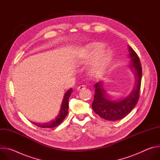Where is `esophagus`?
<instances>
[{"label": "esophagus", "instance_id": "1", "mask_svg": "<svg viewBox=\"0 0 160 160\" xmlns=\"http://www.w3.org/2000/svg\"><path fill=\"white\" fill-rule=\"evenodd\" d=\"M85 86L83 85H80V86H78V87H77V90H82L85 89Z\"/></svg>", "mask_w": 160, "mask_h": 160}]
</instances>
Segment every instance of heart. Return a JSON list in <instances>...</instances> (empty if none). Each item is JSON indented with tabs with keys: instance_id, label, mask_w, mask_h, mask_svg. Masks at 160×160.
Masks as SVG:
<instances>
[{
	"instance_id": "b5f03b06",
	"label": "heart",
	"mask_w": 160,
	"mask_h": 160,
	"mask_svg": "<svg viewBox=\"0 0 160 160\" xmlns=\"http://www.w3.org/2000/svg\"><path fill=\"white\" fill-rule=\"evenodd\" d=\"M104 48V44L102 43H90L87 45L79 58L82 62H85L92 59L97 56L90 70L91 75L96 78L100 77L103 74L105 68L109 64L111 58V51L109 49L102 50Z\"/></svg>"
}]
</instances>
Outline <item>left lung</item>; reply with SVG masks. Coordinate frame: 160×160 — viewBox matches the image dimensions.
I'll return each mask as SVG.
<instances>
[{
  "label": "left lung",
  "instance_id": "1",
  "mask_svg": "<svg viewBox=\"0 0 160 160\" xmlns=\"http://www.w3.org/2000/svg\"><path fill=\"white\" fill-rule=\"evenodd\" d=\"M128 51L129 56L131 58L130 67L132 70H134L136 77L135 86L130 94L123 99L111 101L108 99L109 96L102 88V83L101 81L94 85L96 89L92 108L100 117L108 121H116L123 118L132 111L139 101L142 67L137 53L130 46H128Z\"/></svg>",
  "mask_w": 160,
  "mask_h": 160
}]
</instances>
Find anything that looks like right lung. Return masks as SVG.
Wrapping results in <instances>:
<instances>
[{
	"mask_svg": "<svg viewBox=\"0 0 160 160\" xmlns=\"http://www.w3.org/2000/svg\"><path fill=\"white\" fill-rule=\"evenodd\" d=\"M72 91H73L72 88H70L65 93L62 104H61L60 112L58 114V115L56 117V118H55V120H53L50 122L45 123H33V122L32 123L34 125L43 128H52L58 126L64 120V119L68 115V107H69V102H69V98L72 94Z\"/></svg>",
	"mask_w": 160,
	"mask_h": 160,
	"instance_id": "right-lung-1",
	"label": "right lung"
}]
</instances>
